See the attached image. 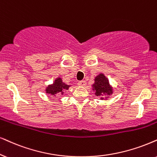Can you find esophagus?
<instances>
[{"mask_svg":"<svg viewBox=\"0 0 157 157\" xmlns=\"http://www.w3.org/2000/svg\"><path fill=\"white\" fill-rule=\"evenodd\" d=\"M78 85H80V86H85V85H86V82H85V80L79 81Z\"/></svg>","mask_w":157,"mask_h":157,"instance_id":"obj_1","label":"esophagus"}]
</instances>
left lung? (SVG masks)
I'll list each match as a JSON object with an SVG mask.
<instances>
[{"instance_id": "obj_1", "label": "left lung", "mask_w": 157, "mask_h": 157, "mask_svg": "<svg viewBox=\"0 0 157 157\" xmlns=\"http://www.w3.org/2000/svg\"><path fill=\"white\" fill-rule=\"evenodd\" d=\"M93 90L96 91L97 96L101 95L109 96L112 93V88L109 83L108 79L103 74H100L95 78V83L93 85Z\"/></svg>"}]
</instances>
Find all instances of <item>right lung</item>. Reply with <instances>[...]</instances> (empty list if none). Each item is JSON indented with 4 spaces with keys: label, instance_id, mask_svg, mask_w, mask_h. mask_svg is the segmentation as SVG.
I'll return each instance as SVG.
<instances>
[{
    "label": "right lung",
    "instance_id": "obj_1",
    "mask_svg": "<svg viewBox=\"0 0 157 157\" xmlns=\"http://www.w3.org/2000/svg\"><path fill=\"white\" fill-rule=\"evenodd\" d=\"M69 85H67L62 82L61 78H58L55 80L53 85H49L46 88V93H50L51 95H55L56 93H61L63 94V90H68Z\"/></svg>",
    "mask_w": 157,
    "mask_h": 157
}]
</instances>
